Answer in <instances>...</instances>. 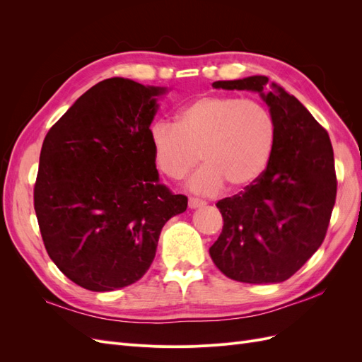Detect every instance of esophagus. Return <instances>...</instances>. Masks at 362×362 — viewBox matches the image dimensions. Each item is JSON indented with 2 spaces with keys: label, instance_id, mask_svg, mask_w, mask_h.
<instances>
[{
  "label": "esophagus",
  "instance_id": "34e87169",
  "mask_svg": "<svg viewBox=\"0 0 362 362\" xmlns=\"http://www.w3.org/2000/svg\"><path fill=\"white\" fill-rule=\"evenodd\" d=\"M205 202L198 199V198H189V206L190 208H199V206H204Z\"/></svg>",
  "mask_w": 362,
  "mask_h": 362
}]
</instances>
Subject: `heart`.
<instances>
[{
    "mask_svg": "<svg viewBox=\"0 0 362 362\" xmlns=\"http://www.w3.org/2000/svg\"><path fill=\"white\" fill-rule=\"evenodd\" d=\"M275 119L255 100L205 95L182 107L177 122L158 120L151 128L157 168L182 180L199 158L205 166L190 180L196 193L242 190L264 172L275 145Z\"/></svg>",
    "mask_w": 362,
    "mask_h": 362,
    "instance_id": "b5f03b06",
    "label": "heart"
}]
</instances>
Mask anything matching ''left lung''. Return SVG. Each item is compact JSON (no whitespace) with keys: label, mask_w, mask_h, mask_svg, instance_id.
Wrapping results in <instances>:
<instances>
[{"label":"left lung","mask_w":362,"mask_h":362,"mask_svg":"<svg viewBox=\"0 0 362 362\" xmlns=\"http://www.w3.org/2000/svg\"><path fill=\"white\" fill-rule=\"evenodd\" d=\"M264 75L214 81V89L258 92L275 119L267 168L245 192L216 205L223 228L210 247L225 276L276 284L293 276L323 243L337 198L334 151L327 131Z\"/></svg>","instance_id":"1"}]
</instances>
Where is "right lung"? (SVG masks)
Wrapping results in <instances>:
<instances>
[{
    "label": "right lung",
    "instance_id": "1",
    "mask_svg": "<svg viewBox=\"0 0 362 362\" xmlns=\"http://www.w3.org/2000/svg\"><path fill=\"white\" fill-rule=\"evenodd\" d=\"M127 78L95 84L43 140L35 210L43 245L64 276L90 291L131 286L154 261L161 228L187 196L158 180L151 144L156 96Z\"/></svg>",
    "mask_w": 362,
    "mask_h": 362
}]
</instances>
